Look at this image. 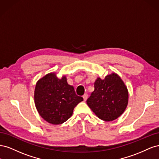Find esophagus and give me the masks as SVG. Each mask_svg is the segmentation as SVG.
<instances>
[{
    "instance_id": "esophagus-1",
    "label": "esophagus",
    "mask_w": 159,
    "mask_h": 159,
    "mask_svg": "<svg viewBox=\"0 0 159 159\" xmlns=\"http://www.w3.org/2000/svg\"><path fill=\"white\" fill-rule=\"evenodd\" d=\"M83 98H84V102H85V101L87 100V99H88V94H87V93H85V94L83 95Z\"/></svg>"
}]
</instances>
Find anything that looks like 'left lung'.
<instances>
[{
    "label": "left lung",
    "mask_w": 159,
    "mask_h": 159,
    "mask_svg": "<svg viewBox=\"0 0 159 159\" xmlns=\"http://www.w3.org/2000/svg\"><path fill=\"white\" fill-rule=\"evenodd\" d=\"M94 88L87 104L100 119L111 121L123 114L127 106L129 94L126 85L117 74L107 75L103 80L98 78Z\"/></svg>",
    "instance_id": "left-lung-1"
}]
</instances>
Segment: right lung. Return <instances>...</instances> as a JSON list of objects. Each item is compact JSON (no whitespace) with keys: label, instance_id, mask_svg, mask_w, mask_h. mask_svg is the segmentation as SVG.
Listing matches in <instances>:
<instances>
[{"label":"right lung","instance_id":"right-lung-1","mask_svg":"<svg viewBox=\"0 0 159 159\" xmlns=\"http://www.w3.org/2000/svg\"><path fill=\"white\" fill-rule=\"evenodd\" d=\"M84 100L75 94L73 86L67 82L66 76L61 79L56 74H46L37 81L34 91L36 109L46 121L60 125L66 121L74 107Z\"/></svg>","mask_w":159,"mask_h":159}]
</instances>
